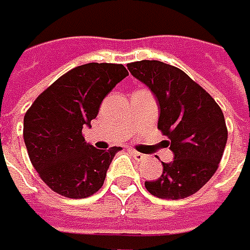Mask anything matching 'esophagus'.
<instances>
[{"label": "esophagus", "mask_w": 250, "mask_h": 250, "mask_svg": "<svg viewBox=\"0 0 250 250\" xmlns=\"http://www.w3.org/2000/svg\"><path fill=\"white\" fill-rule=\"evenodd\" d=\"M132 156H134L138 162H142V161H145V159H146V155H144V153H139V152H136V151H132Z\"/></svg>", "instance_id": "esophagus-1"}]
</instances>
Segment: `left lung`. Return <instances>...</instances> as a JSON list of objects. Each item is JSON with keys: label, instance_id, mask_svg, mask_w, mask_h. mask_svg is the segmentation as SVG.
<instances>
[{"label": "left lung", "instance_id": "8db88e82", "mask_svg": "<svg viewBox=\"0 0 250 250\" xmlns=\"http://www.w3.org/2000/svg\"><path fill=\"white\" fill-rule=\"evenodd\" d=\"M126 66L155 95L158 129L168 136L167 146L173 152V161L162 162V175L145 188L161 199L188 198L213 176L222 159L228 141L222 109L176 66L148 60Z\"/></svg>", "mask_w": 250, "mask_h": 250}]
</instances>
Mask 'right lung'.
I'll return each instance as SVG.
<instances>
[{
    "mask_svg": "<svg viewBox=\"0 0 250 250\" xmlns=\"http://www.w3.org/2000/svg\"><path fill=\"white\" fill-rule=\"evenodd\" d=\"M128 75L122 63L80 65L48 86L24 116V141L32 167L54 192L88 198L99 190L121 148L108 151L86 144L82 128L91 126L99 105Z\"/></svg>",
    "mask_w": 250,
    "mask_h": 250,
    "instance_id": "obj_1",
    "label": "right lung"
}]
</instances>
